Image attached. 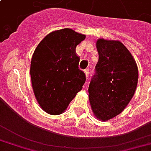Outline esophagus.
I'll list each match as a JSON object with an SVG mask.
<instances>
[{"label":"esophagus","mask_w":151,"mask_h":151,"mask_svg":"<svg viewBox=\"0 0 151 151\" xmlns=\"http://www.w3.org/2000/svg\"><path fill=\"white\" fill-rule=\"evenodd\" d=\"M85 73H86V79H88V75H89V71H88V70H85Z\"/></svg>","instance_id":"1"}]
</instances>
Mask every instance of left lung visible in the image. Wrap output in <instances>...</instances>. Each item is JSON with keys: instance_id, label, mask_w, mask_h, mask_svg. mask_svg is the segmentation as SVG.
I'll use <instances>...</instances> for the list:
<instances>
[{"instance_id": "obj_1", "label": "left lung", "mask_w": 151, "mask_h": 151, "mask_svg": "<svg viewBox=\"0 0 151 151\" xmlns=\"http://www.w3.org/2000/svg\"><path fill=\"white\" fill-rule=\"evenodd\" d=\"M99 59L88 86L94 116L108 121L124 111L134 96L139 71L134 58L118 40L96 41Z\"/></svg>"}]
</instances>
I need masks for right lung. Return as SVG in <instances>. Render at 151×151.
I'll list each match as a JSON object with an SVG mask.
<instances>
[{
    "label": "right lung",
    "instance_id": "1",
    "mask_svg": "<svg viewBox=\"0 0 151 151\" xmlns=\"http://www.w3.org/2000/svg\"><path fill=\"white\" fill-rule=\"evenodd\" d=\"M85 35L70 28L50 32L35 48L31 61V79L35 96L41 109L60 115L79 91L86 75L78 69L76 47Z\"/></svg>",
    "mask_w": 151,
    "mask_h": 151
}]
</instances>
